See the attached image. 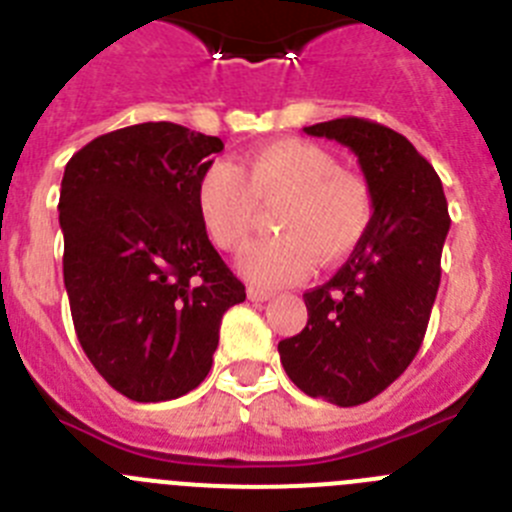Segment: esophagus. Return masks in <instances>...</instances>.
Here are the masks:
<instances>
[{"label":"esophagus","mask_w":512,"mask_h":512,"mask_svg":"<svg viewBox=\"0 0 512 512\" xmlns=\"http://www.w3.org/2000/svg\"><path fill=\"white\" fill-rule=\"evenodd\" d=\"M271 292H266V289H259V287H248V300L251 302H266L271 300Z\"/></svg>","instance_id":"34e87169"}]
</instances>
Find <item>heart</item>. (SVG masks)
<instances>
[{
  "mask_svg": "<svg viewBox=\"0 0 512 512\" xmlns=\"http://www.w3.org/2000/svg\"><path fill=\"white\" fill-rule=\"evenodd\" d=\"M282 202L274 228L282 235L253 243L238 269L259 287L300 282L318 264H338L364 241L374 194L359 174L307 140H277L246 153L241 164L212 161L197 182V210L217 248L238 251L256 228L259 205Z\"/></svg>",
  "mask_w": 512,
  "mask_h": 512,
  "instance_id": "b5f03b06",
  "label": "heart"
}]
</instances>
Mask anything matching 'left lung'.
<instances>
[{"label":"left lung","mask_w":512,"mask_h":512,"mask_svg":"<svg viewBox=\"0 0 512 512\" xmlns=\"http://www.w3.org/2000/svg\"><path fill=\"white\" fill-rule=\"evenodd\" d=\"M359 158L374 194L364 241L305 292L307 325L279 341L284 372L305 395L354 408L387 390L423 343L451 217L433 166L405 135L364 117L305 128Z\"/></svg>","instance_id":"1"}]
</instances>
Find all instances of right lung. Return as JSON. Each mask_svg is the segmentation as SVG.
I'll use <instances>...</instances> for the list:
<instances>
[{"mask_svg": "<svg viewBox=\"0 0 512 512\" xmlns=\"http://www.w3.org/2000/svg\"><path fill=\"white\" fill-rule=\"evenodd\" d=\"M215 135L140 122L71 156L61 182L63 284L84 354L120 395L176 400L207 377L246 287L207 238L197 182Z\"/></svg>", "mask_w": 512, "mask_h": 512, "instance_id": "1", "label": "right lung"}]
</instances>
